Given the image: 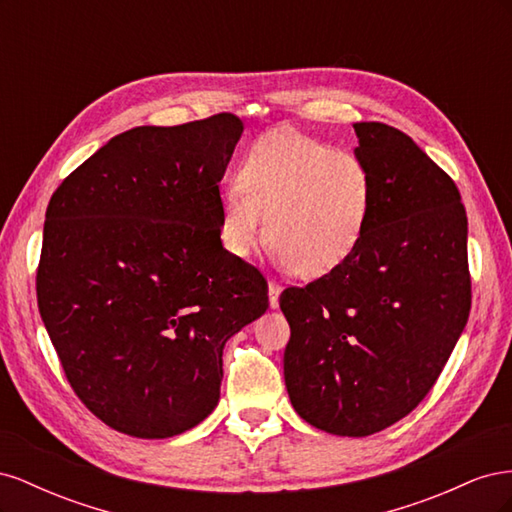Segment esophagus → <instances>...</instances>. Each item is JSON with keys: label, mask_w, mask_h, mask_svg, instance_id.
Returning a JSON list of instances; mask_svg holds the SVG:
<instances>
[{"label": "esophagus", "mask_w": 512, "mask_h": 512, "mask_svg": "<svg viewBox=\"0 0 512 512\" xmlns=\"http://www.w3.org/2000/svg\"><path fill=\"white\" fill-rule=\"evenodd\" d=\"M280 292H282V286L277 284L275 280L269 282V305L275 309L277 305H280Z\"/></svg>", "instance_id": "1"}]
</instances>
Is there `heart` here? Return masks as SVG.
<instances>
[{"instance_id": "1", "label": "heart", "mask_w": 512, "mask_h": 512, "mask_svg": "<svg viewBox=\"0 0 512 512\" xmlns=\"http://www.w3.org/2000/svg\"><path fill=\"white\" fill-rule=\"evenodd\" d=\"M237 181L222 196V245L247 258L269 228L277 258L303 277L327 275L350 258L374 200L369 168L354 151L290 128L262 134Z\"/></svg>"}]
</instances>
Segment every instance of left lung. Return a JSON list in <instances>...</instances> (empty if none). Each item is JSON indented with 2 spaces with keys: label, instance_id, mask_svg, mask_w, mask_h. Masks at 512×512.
Masks as SVG:
<instances>
[{
  "label": "left lung",
  "instance_id": "8db88e82",
  "mask_svg": "<svg viewBox=\"0 0 512 512\" xmlns=\"http://www.w3.org/2000/svg\"><path fill=\"white\" fill-rule=\"evenodd\" d=\"M374 200L346 262L286 288L284 380L309 425L363 438L436 384L472 305L468 218L455 181L408 134L354 123Z\"/></svg>",
  "mask_w": 512,
  "mask_h": 512
}]
</instances>
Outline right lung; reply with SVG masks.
Returning <instances> with one entry per match:
<instances>
[{
    "instance_id": "right-lung-1",
    "label": "right lung",
    "mask_w": 512,
    "mask_h": 512,
    "mask_svg": "<svg viewBox=\"0 0 512 512\" xmlns=\"http://www.w3.org/2000/svg\"><path fill=\"white\" fill-rule=\"evenodd\" d=\"M243 121L121 132L46 207L38 309L85 408L134 438L177 436L220 399L222 350L269 307L220 241V181Z\"/></svg>"
}]
</instances>
